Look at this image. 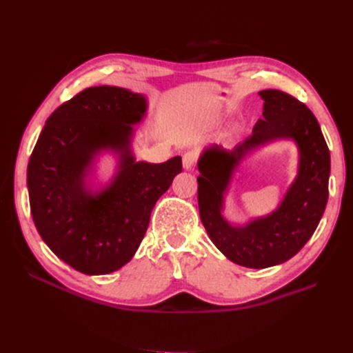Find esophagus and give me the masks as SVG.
<instances>
[{"label": "esophagus", "instance_id": "34e87169", "mask_svg": "<svg viewBox=\"0 0 353 353\" xmlns=\"http://www.w3.org/2000/svg\"><path fill=\"white\" fill-rule=\"evenodd\" d=\"M196 159L197 157H196L194 152H187L184 154V157H183V166H184V169H187V170L193 169L194 165H196Z\"/></svg>", "mask_w": 353, "mask_h": 353}]
</instances>
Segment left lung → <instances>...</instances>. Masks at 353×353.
I'll list each match as a JSON object with an SVG mask.
<instances>
[{"instance_id": "1", "label": "left lung", "mask_w": 353, "mask_h": 353, "mask_svg": "<svg viewBox=\"0 0 353 353\" xmlns=\"http://www.w3.org/2000/svg\"><path fill=\"white\" fill-rule=\"evenodd\" d=\"M262 119L250 137L234 148L212 144L201 150L197 168L200 219L223 256L245 268L280 265L312 237L328 200L330 152L314 113L279 90L259 91ZM275 141H292L298 148V172L277 208L239 224L225 215L226 197L242 160Z\"/></svg>"}]
</instances>
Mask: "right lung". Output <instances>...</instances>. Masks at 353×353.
<instances>
[{"mask_svg":"<svg viewBox=\"0 0 353 353\" xmlns=\"http://www.w3.org/2000/svg\"><path fill=\"white\" fill-rule=\"evenodd\" d=\"M148 100L121 87H92L51 113L28 165L30 213L57 258L87 275H104L130 262L152 210L181 172V157L138 162L135 125ZM115 159L99 178V159Z\"/></svg>","mask_w":353,"mask_h":353,"instance_id":"obj_1","label":"right lung"}]
</instances>
